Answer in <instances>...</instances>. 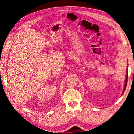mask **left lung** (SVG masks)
<instances>
[{
    "mask_svg": "<svg viewBox=\"0 0 134 134\" xmlns=\"http://www.w3.org/2000/svg\"><path fill=\"white\" fill-rule=\"evenodd\" d=\"M127 69H128V68H127ZM128 70H126V78H125V80L124 88V90H123V92L122 94H123V93L124 92L125 90L126 87V85H127V82H128Z\"/></svg>",
    "mask_w": 134,
    "mask_h": 134,
    "instance_id": "1",
    "label": "left lung"
}]
</instances>
